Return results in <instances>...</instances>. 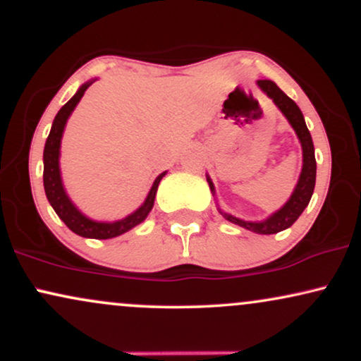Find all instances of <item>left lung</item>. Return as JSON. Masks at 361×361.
Segmentation results:
<instances>
[{"mask_svg":"<svg viewBox=\"0 0 361 361\" xmlns=\"http://www.w3.org/2000/svg\"><path fill=\"white\" fill-rule=\"evenodd\" d=\"M256 85L259 86V90L267 94L270 100L276 105L283 117L288 120V123L292 126L293 130H295L297 137L300 140L302 146V171L299 176V181H297L295 188H293L292 195L287 202H285L283 207H280L276 212H273L271 215H268L267 219L263 221H243V219L234 217V215L224 212V210L219 207V212L222 214V217L226 221L235 224V226H241L244 229L251 231V233L256 234H276L280 231L288 229L297 219L300 217V214L304 212L305 207L309 205L310 197L314 193V186H316V156H314V144H312V137H310V132L307 126H305L304 115L297 103L288 98L287 94L281 91L275 82L270 80H258ZM207 183L210 186V192H212L214 198H215V186L210 180V176L207 175Z\"/></svg>","mask_w":361,"mask_h":361,"instance_id":"obj_1","label":"left lung"}]
</instances>
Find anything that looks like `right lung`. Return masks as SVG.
Wrapping results in <instances>:
<instances>
[{"mask_svg":"<svg viewBox=\"0 0 361 361\" xmlns=\"http://www.w3.org/2000/svg\"><path fill=\"white\" fill-rule=\"evenodd\" d=\"M97 80L86 81L85 85L80 86V90L74 93V97L66 103L62 109L57 111L56 118H54L51 132H49V137L45 140L44 147V190L47 195L49 204L52 205V209L56 210V214L59 215V219L74 234L82 235V238L90 239H111L117 238V235L127 233V231L134 229L135 226H139L140 222L146 221L149 212L154 207V198L159 181L163 180V176L168 171H163L159 176L156 178L154 183H152L151 190H149L146 200L139 207L137 210H134L132 214H128L127 217L120 219V221L114 222H100L93 221L88 215H85L73 204V200L69 198L68 192H66L64 183H62L61 176V166H59V157H61V140L62 134H64L66 123L68 118L71 117V114L76 109V105L85 94V91L90 88Z\"/></svg>","mask_w":361,"mask_h":361,"instance_id":"obj_1","label":"right lung"}]
</instances>
